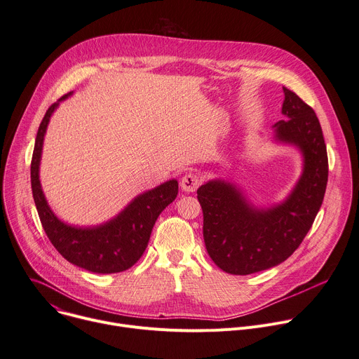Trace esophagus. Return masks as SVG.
<instances>
[{"mask_svg":"<svg viewBox=\"0 0 359 359\" xmlns=\"http://www.w3.org/2000/svg\"><path fill=\"white\" fill-rule=\"evenodd\" d=\"M201 182H202V179L199 177V175H196V173H187V175H184V176L182 177L180 186H182V189H183L184 191L191 193V191H194V190H196V189L199 187Z\"/></svg>","mask_w":359,"mask_h":359,"instance_id":"1","label":"esophagus"}]
</instances>
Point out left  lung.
Segmentation results:
<instances>
[{
	"instance_id": "8db88e82",
	"label": "left lung",
	"mask_w": 359,
	"mask_h": 359,
	"mask_svg": "<svg viewBox=\"0 0 359 359\" xmlns=\"http://www.w3.org/2000/svg\"><path fill=\"white\" fill-rule=\"evenodd\" d=\"M280 120L273 139L299 149L304 169L287 198L269 208H256L232 182L213 179L198 189L203 210V239L213 262L232 275L273 268L302 243L323 202L328 156L319 120L299 97L283 87Z\"/></svg>"
}]
</instances>
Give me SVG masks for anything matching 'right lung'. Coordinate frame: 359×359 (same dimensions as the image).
Returning a JSON list of instances; mask_svg holds the SVG:
<instances>
[{"label":"right lung","instance_id":"obj_1","mask_svg":"<svg viewBox=\"0 0 359 359\" xmlns=\"http://www.w3.org/2000/svg\"><path fill=\"white\" fill-rule=\"evenodd\" d=\"M72 94V93H70ZM62 95L51 104L39 127L31 160V189L44 231L70 264L94 273H117L132 268L144 253L158 215L177 196L176 179L147 190L130 202L117 216L97 226H73L60 220L47 203L40 183V161L47 126Z\"/></svg>","mask_w":359,"mask_h":359}]
</instances>
